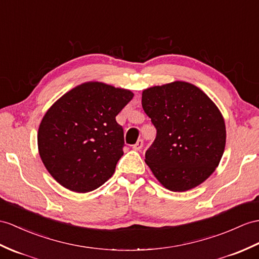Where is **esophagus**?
Masks as SVG:
<instances>
[{
  "mask_svg": "<svg viewBox=\"0 0 259 259\" xmlns=\"http://www.w3.org/2000/svg\"><path fill=\"white\" fill-rule=\"evenodd\" d=\"M143 148V141L142 140H138L136 142L135 145H133V149L134 150H141Z\"/></svg>",
  "mask_w": 259,
  "mask_h": 259,
  "instance_id": "obj_1",
  "label": "esophagus"
}]
</instances>
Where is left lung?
Listing matches in <instances>:
<instances>
[{
  "instance_id": "obj_1",
  "label": "left lung",
  "mask_w": 259,
  "mask_h": 259,
  "mask_svg": "<svg viewBox=\"0 0 259 259\" xmlns=\"http://www.w3.org/2000/svg\"><path fill=\"white\" fill-rule=\"evenodd\" d=\"M142 105L157 130L145 162L159 184L184 192L204 182L219 166L226 143L217 104L197 85L174 81L145 89Z\"/></svg>"
}]
</instances>
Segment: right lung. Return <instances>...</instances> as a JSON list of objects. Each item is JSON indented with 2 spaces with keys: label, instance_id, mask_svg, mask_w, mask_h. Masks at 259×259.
Masks as SVG:
<instances>
[{
  "label": "right lung",
  "instance_id": "1",
  "mask_svg": "<svg viewBox=\"0 0 259 259\" xmlns=\"http://www.w3.org/2000/svg\"><path fill=\"white\" fill-rule=\"evenodd\" d=\"M133 97L131 90L88 81L47 110L37 145L42 163L59 185L85 193L112 177L124 146L123 128L115 117Z\"/></svg>",
  "mask_w": 259,
  "mask_h": 259
}]
</instances>
